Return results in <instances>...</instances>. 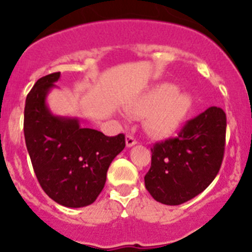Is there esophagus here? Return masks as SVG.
<instances>
[{
	"label": "esophagus",
	"instance_id": "1",
	"mask_svg": "<svg viewBox=\"0 0 252 252\" xmlns=\"http://www.w3.org/2000/svg\"><path fill=\"white\" fill-rule=\"evenodd\" d=\"M136 142H137L136 139H135L133 136H131V135H127V136H126V146H127V148L136 145Z\"/></svg>",
	"mask_w": 252,
	"mask_h": 252
}]
</instances>
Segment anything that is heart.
Listing matches in <instances>:
<instances>
[{"label":"heart","mask_w":252,"mask_h":252,"mask_svg":"<svg viewBox=\"0 0 252 252\" xmlns=\"http://www.w3.org/2000/svg\"><path fill=\"white\" fill-rule=\"evenodd\" d=\"M193 97L171 83H161L140 97L131 112L148 116L146 127L158 136H168L183 125L193 108Z\"/></svg>","instance_id":"heart-1"}]
</instances>
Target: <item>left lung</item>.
Here are the masks:
<instances>
[{"label":"left lung","mask_w":252,"mask_h":252,"mask_svg":"<svg viewBox=\"0 0 252 252\" xmlns=\"http://www.w3.org/2000/svg\"><path fill=\"white\" fill-rule=\"evenodd\" d=\"M226 141V113L209 107L187 122L178 137L151 149L145 187L166 206L186 203L212 183L221 168Z\"/></svg>","instance_id":"obj_1"}]
</instances>
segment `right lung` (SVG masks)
Listing matches in <instances>:
<instances>
[{
  "mask_svg": "<svg viewBox=\"0 0 252 252\" xmlns=\"http://www.w3.org/2000/svg\"><path fill=\"white\" fill-rule=\"evenodd\" d=\"M60 72L40 78L26 97L24 133L32 168L44 192L58 204L81 208L97 199L111 162L125 149V135L106 136L81 126L78 117L57 116L48 94Z\"/></svg>",
  "mask_w": 252,
  "mask_h": 252,
  "instance_id": "right-lung-1",
  "label": "right lung"
}]
</instances>
